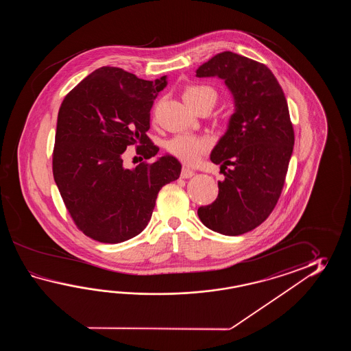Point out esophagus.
Listing matches in <instances>:
<instances>
[{
	"label": "esophagus",
	"mask_w": 351,
	"mask_h": 351,
	"mask_svg": "<svg viewBox=\"0 0 351 351\" xmlns=\"http://www.w3.org/2000/svg\"><path fill=\"white\" fill-rule=\"evenodd\" d=\"M194 172L192 169H189V168H186V167H183V169H182V172H180V177L182 178H191V177H193Z\"/></svg>",
	"instance_id": "obj_1"
}]
</instances>
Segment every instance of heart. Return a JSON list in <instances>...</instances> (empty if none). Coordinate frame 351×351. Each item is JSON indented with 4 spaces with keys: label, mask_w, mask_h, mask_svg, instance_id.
<instances>
[{
    "label": "heart",
    "mask_w": 351,
    "mask_h": 351,
    "mask_svg": "<svg viewBox=\"0 0 351 351\" xmlns=\"http://www.w3.org/2000/svg\"><path fill=\"white\" fill-rule=\"evenodd\" d=\"M183 99L188 105H195L202 100H209L212 104L216 103L217 93L207 85L188 86L183 93ZM167 148L174 157L178 158L186 165H195L201 159L203 153L209 148V142L206 138L197 135L179 134L172 138Z\"/></svg>",
    "instance_id": "heart-1"
}]
</instances>
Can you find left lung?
Here are the masks:
<instances>
[{
	"mask_svg": "<svg viewBox=\"0 0 351 351\" xmlns=\"http://www.w3.org/2000/svg\"><path fill=\"white\" fill-rule=\"evenodd\" d=\"M195 76L222 79L234 103L227 130L210 153L224 179L216 201L199 207L198 217L212 231L243 234L269 216L284 186L295 143L287 101L269 67L239 53H217Z\"/></svg>",
	"mask_w": 351,
	"mask_h": 351,
	"instance_id": "1",
	"label": "left lung"
}]
</instances>
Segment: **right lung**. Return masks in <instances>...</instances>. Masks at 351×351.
Returning <instances> with one entry per match:
<instances>
[{
    "label": "right lung",
    "mask_w": 351,
    "mask_h": 351,
    "mask_svg": "<svg viewBox=\"0 0 351 351\" xmlns=\"http://www.w3.org/2000/svg\"><path fill=\"white\" fill-rule=\"evenodd\" d=\"M167 76L143 80L119 67L88 75L60 106L53 172L67 210L90 239L120 243L147 227L162 186L179 178L182 165L165 154L133 169L123 165L128 145L144 159L159 148L145 134L150 109Z\"/></svg>",
    "instance_id": "right-lung-1"
}]
</instances>
